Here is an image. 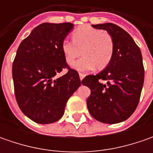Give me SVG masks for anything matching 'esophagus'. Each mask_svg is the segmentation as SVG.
<instances>
[{
  "mask_svg": "<svg viewBox=\"0 0 153 153\" xmlns=\"http://www.w3.org/2000/svg\"><path fill=\"white\" fill-rule=\"evenodd\" d=\"M84 76H85V75L82 73H79V77H80V80L82 81V80L84 78Z\"/></svg>",
  "mask_w": 153,
  "mask_h": 153,
  "instance_id": "34e87169",
  "label": "esophagus"
}]
</instances>
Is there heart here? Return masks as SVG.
I'll list each match as a JSON object with an SVG mask.
<instances>
[{
  "instance_id": "b5f03b06",
  "label": "heart",
  "mask_w": 153,
  "mask_h": 153,
  "mask_svg": "<svg viewBox=\"0 0 153 153\" xmlns=\"http://www.w3.org/2000/svg\"><path fill=\"white\" fill-rule=\"evenodd\" d=\"M72 40H64L61 49L68 65H72L82 51L83 57L74 64L75 70L88 71L95 67L102 70L108 65L114 49L113 39L108 32L87 25L75 30Z\"/></svg>"
}]
</instances>
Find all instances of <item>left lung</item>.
I'll return each mask as SVG.
<instances>
[{"instance_id": "left-lung-1", "label": "left lung", "mask_w": 153, "mask_h": 153, "mask_svg": "<svg viewBox=\"0 0 153 153\" xmlns=\"http://www.w3.org/2000/svg\"><path fill=\"white\" fill-rule=\"evenodd\" d=\"M106 30L114 42L113 55L108 65L97 75L87 76L82 81L90 88L87 100L91 116L109 124L127 120L137 107L144 83L141 52L130 35L111 23L92 25ZM101 79L107 81L101 84Z\"/></svg>"}]
</instances>
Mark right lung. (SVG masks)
Here are the masks:
<instances>
[{"label":"right lung","instance_id":"obj_1","mask_svg":"<svg viewBox=\"0 0 153 153\" xmlns=\"http://www.w3.org/2000/svg\"><path fill=\"white\" fill-rule=\"evenodd\" d=\"M73 24L43 23L22 41L13 64L16 100L23 113L41 124L52 123L64 115L66 102L81 86L76 71L68 67L61 45Z\"/></svg>","mask_w":153,"mask_h":153}]
</instances>
